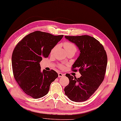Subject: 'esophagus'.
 Here are the masks:
<instances>
[{"label":"esophagus","mask_w":121,"mask_h":121,"mask_svg":"<svg viewBox=\"0 0 121 121\" xmlns=\"http://www.w3.org/2000/svg\"><path fill=\"white\" fill-rule=\"evenodd\" d=\"M58 77H62L64 75V74L62 73H60V72H58Z\"/></svg>","instance_id":"obj_1"}]
</instances>
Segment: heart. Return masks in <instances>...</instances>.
<instances>
[{"mask_svg": "<svg viewBox=\"0 0 121 121\" xmlns=\"http://www.w3.org/2000/svg\"><path fill=\"white\" fill-rule=\"evenodd\" d=\"M64 47L65 48V51H66V52H68L69 51H74L76 52V50H77L76 49L75 45L71 42H65L64 43ZM56 49V46H55V47H54L52 49L51 51V53H53L54 52ZM59 67L60 69H63L64 68V65L63 64H60L59 65Z\"/></svg>", "mask_w": 121, "mask_h": 121, "instance_id": "b5f03b06", "label": "heart"}]
</instances>
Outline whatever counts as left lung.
Listing matches in <instances>:
<instances>
[{"instance_id":"1","label":"left lung","mask_w":121,"mask_h":121,"mask_svg":"<svg viewBox=\"0 0 121 121\" xmlns=\"http://www.w3.org/2000/svg\"><path fill=\"white\" fill-rule=\"evenodd\" d=\"M65 37L79 50L81 53L72 65V70L77 71L78 69L82 75L77 78L66 74L69 84L64 88L65 94L73 102L85 101L97 90L104 78L107 53L102 44L92 37L83 35Z\"/></svg>"}]
</instances>
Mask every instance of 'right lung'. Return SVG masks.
Here are the masks:
<instances>
[{"instance_id": "add662e5", "label": "right lung", "mask_w": 121, "mask_h": 121, "mask_svg": "<svg viewBox=\"0 0 121 121\" xmlns=\"http://www.w3.org/2000/svg\"><path fill=\"white\" fill-rule=\"evenodd\" d=\"M49 33L35 31L17 44L12 55L14 78L23 91L37 99L46 95L50 84L58 77L54 70L41 71L39 63L63 38Z\"/></svg>"}]
</instances>
